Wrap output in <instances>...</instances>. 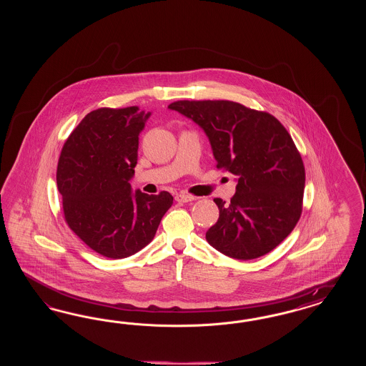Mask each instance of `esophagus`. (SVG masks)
Segmentation results:
<instances>
[{"label": "esophagus", "mask_w": 366, "mask_h": 366, "mask_svg": "<svg viewBox=\"0 0 366 366\" xmlns=\"http://www.w3.org/2000/svg\"><path fill=\"white\" fill-rule=\"evenodd\" d=\"M193 199H196V197H193V196H190V194H187V193H179L176 196V201L177 202H190V201H193Z\"/></svg>", "instance_id": "esophagus-1"}]
</instances>
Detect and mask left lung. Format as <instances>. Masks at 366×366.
I'll return each instance as SVG.
<instances>
[{
	"instance_id": "1",
	"label": "left lung",
	"mask_w": 366,
	"mask_h": 366,
	"mask_svg": "<svg viewBox=\"0 0 366 366\" xmlns=\"http://www.w3.org/2000/svg\"><path fill=\"white\" fill-rule=\"evenodd\" d=\"M207 134L216 167L236 177L227 205L205 234L224 255L251 260L282 243L302 213L305 167L283 124L268 112L229 100H178L169 104Z\"/></svg>"
}]
</instances>
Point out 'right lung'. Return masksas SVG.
Wrapping results in <instances>:
<instances>
[{"instance_id": "right-lung-1", "label": "right lung", "mask_w": 366, "mask_h": 366, "mask_svg": "<svg viewBox=\"0 0 366 366\" xmlns=\"http://www.w3.org/2000/svg\"><path fill=\"white\" fill-rule=\"evenodd\" d=\"M138 107L98 109L79 123L63 146L57 189L69 228L110 259L134 255L154 239L173 204L169 192H133L138 137L150 112Z\"/></svg>"}]
</instances>
